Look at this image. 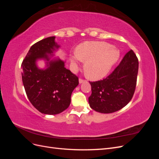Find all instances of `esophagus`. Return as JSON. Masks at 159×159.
<instances>
[{"instance_id": "1", "label": "esophagus", "mask_w": 159, "mask_h": 159, "mask_svg": "<svg viewBox=\"0 0 159 159\" xmlns=\"http://www.w3.org/2000/svg\"><path fill=\"white\" fill-rule=\"evenodd\" d=\"M84 80H82V79L80 78V79L79 80V83H80V84H82V83L84 82Z\"/></svg>"}]
</instances>
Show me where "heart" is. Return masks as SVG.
I'll use <instances>...</instances> for the list:
<instances>
[{"mask_svg":"<svg viewBox=\"0 0 159 159\" xmlns=\"http://www.w3.org/2000/svg\"><path fill=\"white\" fill-rule=\"evenodd\" d=\"M75 56L71 57L72 68L76 70L79 62H85L84 70L90 80H98L106 75L118 60L119 51L104 42H85L77 46Z\"/></svg>","mask_w":159,"mask_h":159,"instance_id":"b5f03b06","label":"heart"}]
</instances>
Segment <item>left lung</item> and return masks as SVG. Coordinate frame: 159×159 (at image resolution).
I'll list each match as a JSON object with an SVG mask.
<instances>
[{
  "label": "left lung",
  "instance_id": "8db88e82",
  "mask_svg": "<svg viewBox=\"0 0 159 159\" xmlns=\"http://www.w3.org/2000/svg\"><path fill=\"white\" fill-rule=\"evenodd\" d=\"M138 70V58L131 50L106 78L89 81L91 86V94L88 99L90 107L99 113H111L127 105L135 90Z\"/></svg>",
  "mask_w": 159,
  "mask_h": 159
}]
</instances>
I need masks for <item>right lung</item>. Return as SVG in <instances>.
<instances>
[{
  "mask_svg": "<svg viewBox=\"0 0 159 159\" xmlns=\"http://www.w3.org/2000/svg\"><path fill=\"white\" fill-rule=\"evenodd\" d=\"M55 36L44 38L32 45L24 59L22 79L27 97L42 113L56 115L69 107L72 91L78 85V78L65 68V61L52 58L60 48ZM38 59L47 62L44 69L37 66Z\"/></svg>",
  "mask_w": 159,
  "mask_h": 159,
  "instance_id": "obj_1",
  "label": "right lung"
}]
</instances>
